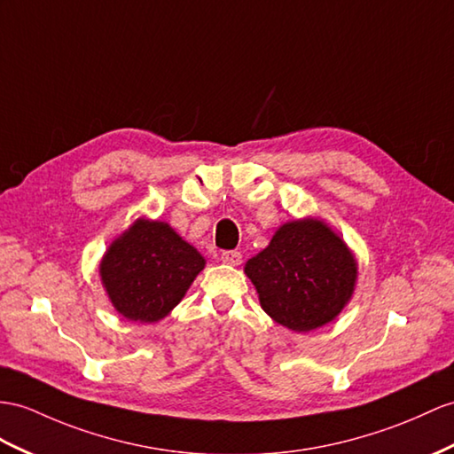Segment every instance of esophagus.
Returning <instances> with one entry per match:
<instances>
[{"instance_id":"obj_1","label":"esophagus","mask_w":454,"mask_h":454,"mask_svg":"<svg viewBox=\"0 0 454 454\" xmlns=\"http://www.w3.org/2000/svg\"><path fill=\"white\" fill-rule=\"evenodd\" d=\"M221 262L229 263V265H239L242 262V256L237 250H225V252H221Z\"/></svg>"}]
</instances>
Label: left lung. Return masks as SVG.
I'll use <instances>...</instances> for the list:
<instances>
[{
	"instance_id": "1",
	"label": "left lung",
	"mask_w": 454,
	"mask_h": 454,
	"mask_svg": "<svg viewBox=\"0 0 454 454\" xmlns=\"http://www.w3.org/2000/svg\"><path fill=\"white\" fill-rule=\"evenodd\" d=\"M245 273L273 322L308 333L345 310L356 289L358 262L324 219L308 215L275 231L270 245L247 262Z\"/></svg>"
}]
</instances>
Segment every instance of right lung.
I'll list each match as a JSON object with an SVG mask.
<instances>
[{
    "label": "right lung",
    "instance_id": "add662e5",
    "mask_svg": "<svg viewBox=\"0 0 454 454\" xmlns=\"http://www.w3.org/2000/svg\"><path fill=\"white\" fill-rule=\"evenodd\" d=\"M206 260L165 221L138 217L99 260L109 302L129 322L156 324L179 304Z\"/></svg>",
    "mask_w": 454,
    "mask_h": 454
}]
</instances>
